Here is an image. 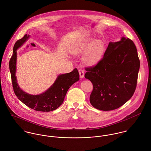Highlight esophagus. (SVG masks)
Instances as JSON below:
<instances>
[{
    "label": "esophagus",
    "mask_w": 151,
    "mask_h": 151,
    "mask_svg": "<svg viewBox=\"0 0 151 151\" xmlns=\"http://www.w3.org/2000/svg\"><path fill=\"white\" fill-rule=\"evenodd\" d=\"M79 75H80V78H83L84 76H85V73H84V70L81 69L79 70Z\"/></svg>",
    "instance_id": "esophagus-1"
}]
</instances>
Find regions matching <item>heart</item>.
<instances>
[{
    "label": "heart",
    "mask_w": 151,
    "mask_h": 151,
    "mask_svg": "<svg viewBox=\"0 0 151 151\" xmlns=\"http://www.w3.org/2000/svg\"><path fill=\"white\" fill-rule=\"evenodd\" d=\"M105 52V43L101 39L91 41L89 39L75 45L71 52L75 55H79L85 52L83 62L89 66L96 65L102 59Z\"/></svg>",
    "instance_id": "1"
}]
</instances>
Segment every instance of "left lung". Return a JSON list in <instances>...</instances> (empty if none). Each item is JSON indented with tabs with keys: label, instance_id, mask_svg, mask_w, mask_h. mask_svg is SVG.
<instances>
[{
	"label": "left lung",
	"instance_id": "1",
	"mask_svg": "<svg viewBox=\"0 0 151 151\" xmlns=\"http://www.w3.org/2000/svg\"><path fill=\"white\" fill-rule=\"evenodd\" d=\"M140 61L137 47L129 39L110 42L104 57L93 67L86 68L85 78L93 84L91 105L101 111L116 109L133 96Z\"/></svg>",
	"mask_w": 151,
	"mask_h": 151
}]
</instances>
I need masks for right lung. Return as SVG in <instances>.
<instances>
[{
    "mask_svg": "<svg viewBox=\"0 0 151 151\" xmlns=\"http://www.w3.org/2000/svg\"><path fill=\"white\" fill-rule=\"evenodd\" d=\"M29 37L30 35L26 34L15 43L13 47V55L9 61L13 91L17 98L29 108L40 112L52 111L63 104L69 88L79 80V74L78 69L75 68L70 73L59 75L51 86L39 95H31L21 89L16 76L17 50L22 46Z\"/></svg>",
    "mask_w": 151,
    "mask_h": 151,
    "instance_id": "add662e5",
    "label": "right lung"
}]
</instances>
